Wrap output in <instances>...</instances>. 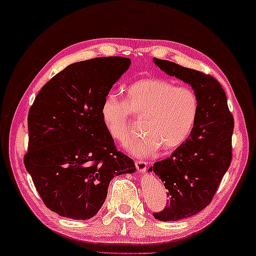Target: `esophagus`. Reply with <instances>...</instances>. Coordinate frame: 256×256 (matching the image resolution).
<instances>
[{
    "label": "esophagus",
    "mask_w": 256,
    "mask_h": 256,
    "mask_svg": "<svg viewBox=\"0 0 256 256\" xmlns=\"http://www.w3.org/2000/svg\"><path fill=\"white\" fill-rule=\"evenodd\" d=\"M135 166H136L137 172H140V174H144V172H146L148 164L145 162V161H142V160H136V162H135Z\"/></svg>",
    "instance_id": "34e87169"
}]
</instances>
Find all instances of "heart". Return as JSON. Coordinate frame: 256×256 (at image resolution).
I'll list each match as a JSON object with an SVG mask.
<instances>
[{
  "instance_id": "obj_1",
  "label": "heart",
  "mask_w": 256,
  "mask_h": 256,
  "mask_svg": "<svg viewBox=\"0 0 256 256\" xmlns=\"http://www.w3.org/2000/svg\"><path fill=\"white\" fill-rule=\"evenodd\" d=\"M198 113L199 100L194 90L156 78L132 84L126 90V102L110 94L100 108L105 130L120 144L130 136V116L143 119L144 135L126 148L132 156H152L160 148L176 150L194 130Z\"/></svg>"
}]
</instances>
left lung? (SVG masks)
Instances as JSON below:
<instances>
[{
  "label": "left lung",
  "instance_id": "obj_1",
  "mask_svg": "<svg viewBox=\"0 0 256 256\" xmlns=\"http://www.w3.org/2000/svg\"><path fill=\"white\" fill-rule=\"evenodd\" d=\"M153 62L186 82L196 94L199 113L188 138L169 158L148 169L167 188V206L153 216L159 221H178L198 214L212 202L232 158L234 118L226 92L213 76L154 58Z\"/></svg>",
  "mask_w": 256,
  "mask_h": 256
}]
</instances>
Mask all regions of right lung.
<instances>
[{"label":"right lung","mask_w":256,"mask_h":256,"mask_svg":"<svg viewBox=\"0 0 256 256\" xmlns=\"http://www.w3.org/2000/svg\"><path fill=\"white\" fill-rule=\"evenodd\" d=\"M130 64L124 57L74 62L35 97L24 162L43 202L58 215L92 218L111 180L136 170L134 161L116 151L100 116L104 98Z\"/></svg>","instance_id":"obj_1"}]
</instances>
